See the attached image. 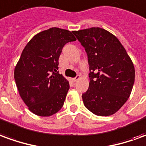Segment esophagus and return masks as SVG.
I'll list each match as a JSON object with an SVG mask.
<instances>
[{
    "mask_svg": "<svg viewBox=\"0 0 146 146\" xmlns=\"http://www.w3.org/2000/svg\"><path fill=\"white\" fill-rule=\"evenodd\" d=\"M80 78V75H77V76H76V77H74V78H73V81H74V82H76V81H77V80H79Z\"/></svg>",
    "mask_w": 146,
    "mask_h": 146,
    "instance_id": "1",
    "label": "esophagus"
}]
</instances>
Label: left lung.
<instances>
[{"label": "left lung", "instance_id": "obj_1", "mask_svg": "<svg viewBox=\"0 0 146 146\" xmlns=\"http://www.w3.org/2000/svg\"><path fill=\"white\" fill-rule=\"evenodd\" d=\"M85 49L89 88L82 95L85 107L97 116L116 113L127 101L135 83L134 64L118 39L99 27L73 31Z\"/></svg>", "mask_w": 146, "mask_h": 146}]
</instances>
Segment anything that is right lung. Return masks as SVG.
<instances>
[{
    "label": "right lung",
    "mask_w": 146,
    "mask_h": 146,
    "mask_svg": "<svg viewBox=\"0 0 146 146\" xmlns=\"http://www.w3.org/2000/svg\"><path fill=\"white\" fill-rule=\"evenodd\" d=\"M76 40L69 30L52 27L35 35L22 52L15 80L22 99L37 116H50L62 107L70 84L58 73V58L64 45Z\"/></svg>",
    "instance_id": "1"
}]
</instances>
